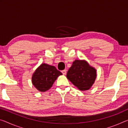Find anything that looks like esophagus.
Instances as JSON below:
<instances>
[{
    "mask_svg": "<svg viewBox=\"0 0 128 128\" xmlns=\"http://www.w3.org/2000/svg\"><path fill=\"white\" fill-rule=\"evenodd\" d=\"M62 74H66V70H62Z\"/></svg>",
    "mask_w": 128,
    "mask_h": 128,
    "instance_id": "1",
    "label": "esophagus"
}]
</instances>
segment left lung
<instances>
[{
    "label": "left lung",
    "instance_id": "obj_1",
    "mask_svg": "<svg viewBox=\"0 0 128 128\" xmlns=\"http://www.w3.org/2000/svg\"><path fill=\"white\" fill-rule=\"evenodd\" d=\"M97 77L96 70L85 60H75L68 70L66 78L80 90L92 87Z\"/></svg>",
    "mask_w": 128,
    "mask_h": 128
}]
</instances>
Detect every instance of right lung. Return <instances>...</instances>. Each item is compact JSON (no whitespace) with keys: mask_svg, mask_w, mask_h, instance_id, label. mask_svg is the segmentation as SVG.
<instances>
[{"mask_svg":"<svg viewBox=\"0 0 128 128\" xmlns=\"http://www.w3.org/2000/svg\"><path fill=\"white\" fill-rule=\"evenodd\" d=\"M62 73L55 66L42 63L32 74L33 86L40 92H46L51 88L54 82Z\"/></svg>","mask_w":128,"mask_h":128,"instance_id":"add662e5","label":"right lung"}]
</instances>
